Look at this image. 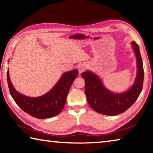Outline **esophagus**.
I'll use <instances>...</instances> for the list:
<instances>
[{"label":"esophagus","mask_w":153,"mask_h":153,"mask_svg":"<svg viewBox=\"0 0 153 153\" xmlns=\"http://www.w3.org/2000/svg\"><path fill=\"white\" fill-rule=\"evenodd\" d=\"M86 69V65L85 64H82L78 67V71H79V74H81L82 72H84L85 71V69Z\"/></svg>","instance_id":"34e87169"}]
</instances>
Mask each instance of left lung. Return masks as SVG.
Here are the masks:
<instances>
[{
    "label": "left lung",
    "mask_w": 153,
    "mask_h": 153,
    "mask_svg": "<svg viewBox=\"0 0 153 153\" xmlns=\"http://www.w3.org/2000/svg\"><path fill=\"white\" fill-rule=\"evenodd\" d=\"M136 56L137 76L133 86L128 91L115 94L109 91L97 75L88 71L81 74L85 80V94L87 100L93 110L105 115H116L123 113L135 102L142 90L144 81L143 63L139 46L131 42Z\"/></svg>",
    "instance_id": "8db88e82"
}]
</instances>
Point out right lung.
I'll return each mask as SVG.
<instances>
[{"label": "right lung", "mask_w": 153, "mask_h": 153, "mask_svg": "<svg viewBox=\"0 0 153 153\" xmlns=\"http://www.w3.org/2000/svg\"><path fill=\"white\" fill-rule=\"evenodd\" d=\"M77 75V69L64 73L50 91L45 95L35 98L28 97L18 92L11 84L9 70L7 76L10 94L17 105L32 117L46 119L55 117L61 112L69 90Z\"/></svg>", "instance_id": "right-lung-1"}]
</instances>
